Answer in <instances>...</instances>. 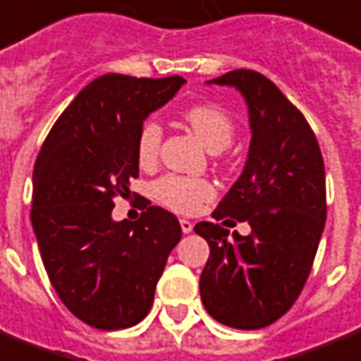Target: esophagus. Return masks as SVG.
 Returning <instances> with one entry per match:
<instances>
[{
	"mask_svg": "<svg viewBox=\"0 0 361 361\" xmlns=\"http://www.w3.org/2000/svg\"><path fill=\"white\" fill-rule=\"evenodd\" d=\"M180 225H181V231H183L185 235L192 231V221H189V219H180Z\"/></svg>",
	"mask_w": 361,
	"mask_h": 361,
	"instance_id": "esophagus-1",
	"label": "esophagus"
}]
</instances>
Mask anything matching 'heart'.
Instances as JSON below:
<instances>
[{
	"instance_id": "b5f03b06",
	"label": "heart",
	"mask_w": 361,
	"mask_h": 361,
	"mask_svg": "<svg viewBox=\"0 0 361 361\" xmlns=\"http://www.w3.org/2000/svg\"><path fill=\"white\" fill-rule=\"evenodd\" d=\"M183 119L202 144L212 151L225 149L235 136V123L221 107L212 104L192 106L183 114ZM162 128L155 119L144 121L136 137V155L140 164H153L161 147ZM155 199L180 214H192L202 202L214 197V185L202 178L169 174L161 178L153 187Z\"/></svg>"
}]
</instances>
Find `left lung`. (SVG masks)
I'll use <instances>...</instances> for the list:
<instances>
[{"label": "left lung", "instance_id": "left-lung-1", "mask_svg": "<svg viewBox=\"0 0 361 361\" xmlns=\"http://www.w3.org/2000/svg\"><path fill=\"white\" fill-rule=\"evenodd\" d=\"M240 90L250 115L246 166L212 217L247 221L242 236L212 221L195 225L210 246L200 274L208 314L235 329H261L284 316L312 269L326 224V170L302 114L265 75L235 70L208 81Z\"/></svg>", "mask_w": 361, "mask_h": 361}]
</instances>
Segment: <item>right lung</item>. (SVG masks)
I'll list each match as a JSON object with an SVG mask.
<instances>
[{"label":"right lung","instance_id":"add662e5","mask_svg":"<svg viewBox=\"0 0 361 361\" xmlns=\"http://www.w3.org/2000/svg\"><path fill=\"white\" fill-rule=\"evenodd\" d=\"M183 82L98 77L66 107L35 161L32 225L41 259L71 314L96 329L144 320L181 238L178 217L164 208L147 202L137 221H114L111 210L140 172V126Z\"/></svg>","mask_w":361,"mask_h":361}]
</instances>
